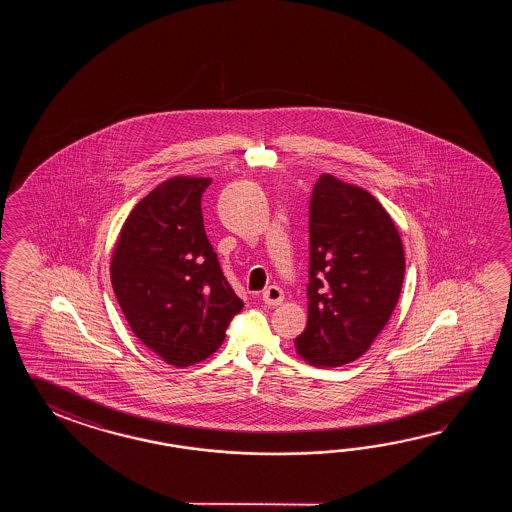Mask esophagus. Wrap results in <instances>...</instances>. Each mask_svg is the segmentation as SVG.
Here are the masks:
<instances>
[{"label": "esophagus", "mask_w": 512, "mask_h": 512, "mask_svg": "<svg viewBox=\"0 0 512 512\" xmlns=\"http://www.w3.org/2000/svg\"><path fill=\"white\" fill-rule=\"evenodd\" d=\"M261 298L267 305H280L283 302V291L278 285H269L261 294Z\"/></svg>", "instance_id": "34e87169"}]
</instances>
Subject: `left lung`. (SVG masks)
I'll return each instance as SVG.
<instances>
[{
	"label": "left lung",
	"instance_id": "1",
	"mask_svg": "<svg viewBox=\"0 0 512 512\" xmlns=\"http://www.w3.org/2000/svg\"><path fill=\"white\" fill-rule=\"evenodd\" d=\"M403 280L390 214L364 188L320 175L309 201V316L294 338L298 355L318 368L359 359L388 324Z\"/></svg>",
	"mask_w": 512,
	"mask_h": 512
}]
</instances>
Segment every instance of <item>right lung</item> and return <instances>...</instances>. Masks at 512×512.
<instances>
[{"mask_svg":"<svg viewBox=\"0 0 512 512\" xmlns=\"http://www.w3.org/2000/svg\"><path fill=\"white\" fill-rule=\"evenodd\" d=\"M208 177H172L131 210L111 258V285L131 331L175 368L210 357L243 309L203 225Z\"/></svg>","mask_w":512,"mask_h":512,"instance_id":"add662e5","label":"right lung"}]
</instances>
